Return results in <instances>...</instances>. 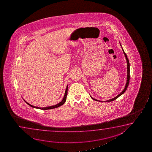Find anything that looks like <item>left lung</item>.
Masks as SVG:
<instances>
[{
  "instance_id": "left-lung-1",
  "label": "left lung",
  "mask_w": 152,
  "mask_h": 152,
  "mask_svg": "<svg viewBox=\"0 0 152 152\" xmlns=\"http://www.w3.org/2000/svg\"><path fill=\"white\" fill-rule=\"evenodd\" d=\"M120 45H121V43H120ZM122 49H123V52H124V53L125 54V57H126V61H127V83H126V86H125V88H124V89L123 90V91L122 92H121V93L119 94L118 96H115L114 98H113V99H110V100H107V101H105V102H111V101H114V100L117 99V98H118L119 96H120L121 95H122L125 91H126V90H127V88L128 87V85H129V80H130V63H129V60H128V58H127V55L126 54V53H125V51H124V50L123 49V48H122ZM91 98L93 99V100H95V101H99V102H102L101 101H99V100H96V99H94V98H92L91 96Z\"/></svg>"
}]
</instances>
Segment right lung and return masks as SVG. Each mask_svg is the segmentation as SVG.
<instances>
[{
  "label": "right lung",
  "mask_w": 152,
  "mask_h": 152,
  "mask_svg": "<svg viewBox=\"0 0 152 152\" xmlns=\"http://www.w3.org/2000/svg\"><path fill=\"white\" fill-rule=\"evenodd\" d=\"M67 88H68V86H67L66 88V90H65V92L64 96V98L63 99V100H62V101L60 102V103H58V104H56V105H53V106H48V107H42H42H36V106L31 105V104H29V103H28L27 102H26L25 100H24V101H25V102H26V103L28 105H29L30 106H31V107H33V108H38V109L43 110H50V109H53V108H57V107H58L59 106L62 105L63 104H64V103L65 101H66V100L67 95Z\"/></svg>",
  "instance_id": "obj_1"
}]
</instances>
